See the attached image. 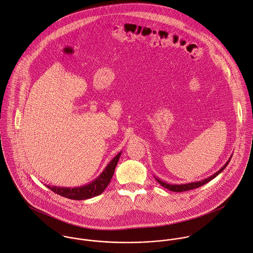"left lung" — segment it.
Wrapping results in <instances>:
<instances>
[{
	"label": "left lung",
	"mask_w": 253,
	"mask_h": 253,
	"mask_svg": "<svg viewBox=\"0 0 253 253\" xmlns=\"http://www.w3.org/2000/svg\"><path fill=\"white\" fill-rule=\"evenodd\" d=\"M233 155V154H232ZM232 155H231V157L229 158V160L226 162V164L225 165H223V167L221 168V169H219L216 173H214L213 175H211V176H209L208 178H205V179H203L202 181H198V182H192V183H188V184H181V185H173V184H168V183H166V182H163V181H161L159 178H157V177H154L155 178V180L162 186V187H164V188H166V189H168L169 191H171V192H177V193H181V192H186V191H190V190H193V189H197V188H199V187H202V185H204V184H206V183H208L209 181H211V180H213L216 176H218L226 167H227V165H228V163L230 162V160H231V158H232Z\"/></svg>",
	"instance_id": "1"
}]
</instances>
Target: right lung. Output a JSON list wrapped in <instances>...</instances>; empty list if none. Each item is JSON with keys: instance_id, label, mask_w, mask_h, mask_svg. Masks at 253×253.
I'll list each match as a JSON object with an SVG mask.
<instances>
[{"instance_id": "right-lung-1", "label": "right lung", "mask_w": 253, "mask_h": 253, "mask_svg": "<svg viewBox=\"0 0 253 253\" xmlns=\"http://www.w3.org/2000/svg\"><path fill=\"white\" fill-rule=\"evenodd\" d=\"M121 152H118L115 157L112 158V160L106 165L104 170L101 172L99 177H97L94 181L91 183L81 186V187H75V188H63V187H56V186H50L46 185L47 188H49L53 193L64 197L66 199L75 200V201H83L92 199L94 197H97L101 195V193L105 190V188L108 186L115 167L117 165V162L119 160V157L121 155Z\"/></svg>"}]
</instances>
